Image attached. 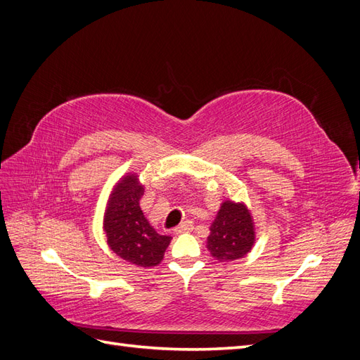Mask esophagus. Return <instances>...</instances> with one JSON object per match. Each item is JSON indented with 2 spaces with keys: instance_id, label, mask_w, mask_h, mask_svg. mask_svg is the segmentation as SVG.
<instances>
[{
  "instance_id": "34e87169",
  "label": "esophagus",
  "mask_w": 360,
  "mask_h": 360,
  "mask_svg": "<svg viewBox=\"0 0 360 360\" xmlns=\"http://www.w3.org/2000/svg\"><path fill=\"white\" fill-rule=\"evenodd\" d=\"M193 228V222L192 221H183L179 226L174 228V233L176 234H181V233H186V231H191Z\"/></svg>"
}]
</instances>
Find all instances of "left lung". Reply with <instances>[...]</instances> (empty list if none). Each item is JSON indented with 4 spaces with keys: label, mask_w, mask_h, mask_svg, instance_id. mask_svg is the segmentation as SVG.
Returning <instances> with one entry per match:
<instances>
[{
    "label": "left lung",
    "mask_w": 360,
    "mask_h": 360,
    "mask_svg": "<svg viewBox=\"0 0 360 360\" xmlns=\"http://www.w3.org/2000/svg\"><path fill=\"white\" fill-rule=\"evenodd\" d=\"M255 240L252 217L243 204L225 201L217 212L207 238L212 257L219 261H231L245 257Z\"/></svg>",
    "instance_id": "obj_1"
}]
</instances>
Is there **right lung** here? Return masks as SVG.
<instances>
[{"mask_svg":"<svg viewBox=\"0 0 360 360\" xmlns=\"http://www.w3.org/2000/svg\"><path fill=\"white\" fill-rule=\"evenodd\" d=\"M144 191L135 176L118 183L105 216V231L114 252L135 266L159 264L171 237L160 236L150 226L139 207Z\"/></svg>","mask_w":360,"mask_h":360,"instance_id":"right-lung-1","label":"right lung"}]
</instances>
